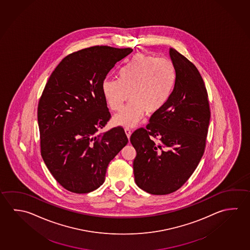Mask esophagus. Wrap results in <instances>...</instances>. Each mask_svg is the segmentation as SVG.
I'll return each instance as SVG.
<instances>
[{
	"instance_id": "1",
	"label": "esophagus",
	"mask_w": 250,
	"mask_h": 250,
	"mask_svg": "<svg viewBox=\"0 0 250 250\" xmlns=\"http://www.w3.org/2000/svg\"><path fill=\"white\" fill-rule=\"evenodd\" d=\"M125 134H126L127 138H128V140L130 139V137H131V132L130 131V129H125Z\"/></svg>"
}]
</instances>
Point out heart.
<instances>
[{"mask_svg": "<svg viewBox=\"0 0 250 250\" xmlns=\"http://www.w3.org/2000/svg\"><path fill=\"white\" fill-rule=\"evenodd\" d=\"M175 78L169 60L136 54L120 72L119 80L106 78L102 83L106 104L113 111L122 110L129 95L130 104L115 116L113 123L131 128L140 123L145 113H156L167 100Z\"/></svg>", "mask_w": 250, "mask_h": 250, "instance_id": "obj_1", "label": "heart"}]
</instances>
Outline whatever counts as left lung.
Wrapping results in <instances>:
<instances>
[{
  "label": "left lung",
  "mask_w": 250,
  "mask_h": 250,
  "mask_svg": "<svg viewBox=\"0 0 250 250\" xmlns=\"http://www.w3.org/2000/svg\"><path fill=\"white\" fill-rule=\"evenodd\" d=\"M169 56L175 72L173 90L146 128L130 139L137 152L136 184L153 195L174 192L187 182L205 152L210 124L208 95L197 67L174 48Z\"/></svg>",
  "instance_id": "1"
}]
</instances>
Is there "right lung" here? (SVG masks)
Instances as JSON below:
<instances>
[{
	"instance_id": "add662e5",
	"label": "right lung",
	"mask_w": 250,
	"mask_h": 250,
	"mask_svg": "<svg viewBox=\"0 0 250 250\" xmlns=\"http://www.w3.org/2000/svg\"><path fill=\"white\" fill-rule=\"evenodd\" d=\"M132 51L97 45L71 53L44 87L38 106L41 155L55 180L71 192L99 188L110 161L128 142L122 127L99 130L110 119L102 83Z\"/></svg>"
}]
</instances>
